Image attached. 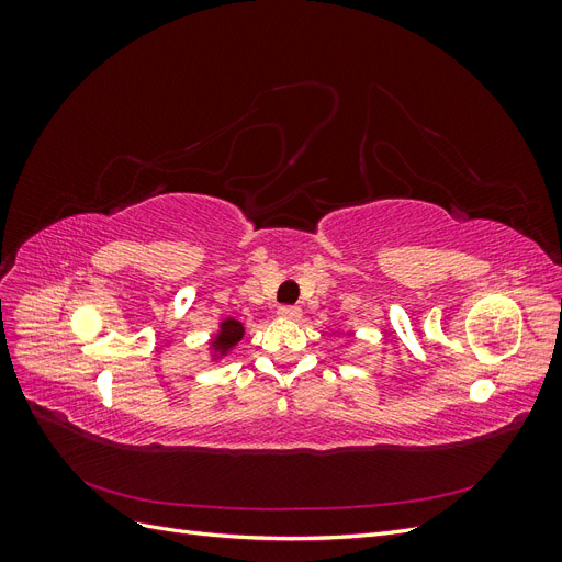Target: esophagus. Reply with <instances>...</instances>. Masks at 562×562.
<instances>
[{
    "label": "esophagus",
    "mask_w": 562,
    "mask_h": 562,
    "mask_svg": "<svg viewBox=\"0 0 562 562\" xmlns=\"http://www.w3.org/2000/svg\"><path fill=\"white\" fill-rule=\"evenodd\" d=\"M300 310L297 307H279V316L288 318V321H297L300 318Z\"/></svg>",
    "instance_id": "34e87169"
}]
</instances>
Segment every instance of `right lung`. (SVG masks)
<instances>
[{
  "label": "right lung",
  "instance_id": "right-lung-1",
  "mask_svg": "<svg viewBox=\"0 0 562 562\" xmlns=\"http://www.w3.org/2000/svg\"><path fill=\"white\" fill-rule=\"evenodd\" d=\"M244 335H246V328L239 318L227 316L220 321L217 330L209 339V361L220 363L223 359H227V356L236 349V345L241 342Z\"/></svg>",
  "mask_w": 562,
  "mask_h": 562
}]
</instances>
